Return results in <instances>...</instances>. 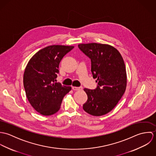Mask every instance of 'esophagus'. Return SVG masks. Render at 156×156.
I'll list each match as a JSON object with an SVG mask.
<instances>
[{"mask_svg": "<svg viewBox=\"0 0 156 156\" xmlns=\"http://www.w3.org/2000/svg\"><path fill=\"white\" fill-rule=\"evenodd\" d=\"M82 87H72V89L74 90H82Z\"/></svg>", "mask_w": 156, "mask_h": 156, "instance_id": "1", "label": "esophagus"}]
</instances>
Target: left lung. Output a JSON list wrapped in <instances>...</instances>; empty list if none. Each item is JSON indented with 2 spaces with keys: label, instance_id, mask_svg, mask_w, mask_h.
<instances>
[{
  "label": "left lung",
  "instance_id": "8db88e82",
  "mask_svg": "<svg viewBox=\"0 0 156 156\" xmlns=\"http://www.w3.org/2000/svg\"><path fill=\"white\" fill-rule=\"evenodd\" d=\"M78 47L90 59L91 72L97 83L95 89H83L88 100L83 109L93 116L105 115L116 106L126 89L127 74L123 58L109 45L89 43Z\"/></svg>",
  "mask_w": 156,
  "mask_h": 156
}]
</instances>
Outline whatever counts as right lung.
Instances as JSON below:
<instances>
[{
	"mask_svg": "<svg viewBox=\"0 0 156 156\" xmlns=\"http://www.w3.org/2000/svg\"><path fill=\"white\" fill-rule=\"evenodd\" d=\"M73 46L53 45L36 53L29 61L23 76L26 97L35 111L45 116L60 109L63 98L71 87L55 82L59 65Z\"/></svg>",
	"mask_w": 156,
	"mask_h": 156,
	"instance_id": "right-lung-1",
	"label": "right lung"
}]
</instances>
